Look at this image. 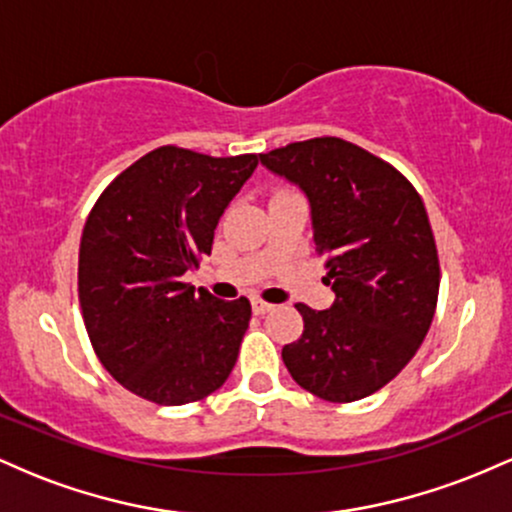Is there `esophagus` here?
I'll return each mask as SVG.
<instances>
[{"label": "esophagus", "instance_id": "1", "mask_svg": "<svg viewBox=\"0 0 512 512\" xmlns=\"http://www.w3.org/2000/svg\"><path fill=\"white\" fill-rule=\"evenodd\" d=\"M269 310H274L272 303H264V301H260V298H255V301H252V313L255 315H264V313H269Z\"/></svg>", "mask_w": 512, "mask_h": 512}]
</instances>
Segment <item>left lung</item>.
I'll return each mask as SVG.
<instances>
[{
	"instance_id": "1",
	"label": "left lung",
	"mask_w": 512,
	"mask_h": 512,
	"mask_svg": "<svg viewBox=\"0 0 512 512\" xmlns=\"http://www.w3.org/2000/svg\"><path fill=\"white\" fill-rule=\"evenodd\" d=\"M310 204L334 303H298L303 334L281 349L291 378L325 402H356L411 361L436 313L440 267L419 192L383 158L337 137L260 154Z\"/></svg>"
}]
</instances>
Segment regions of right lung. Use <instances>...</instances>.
<instances>
[{
    "mask_svg": "<svg viewBox=\"0 0 512 512\" xmlns=\"http://www.w3.org/2000/svg\"><path fill=\"white\" fill-rule=\"evenodd\" d=\"M260 156L211 158L161 146L110 182L79 248V303L93 351L134 395L197 402L226 383L252 315L182 284Z\"/></svg>",
    "mask_w": 512,
    "mask_h": 512,
    "instance_id": "right-lung-1",
    "label": "right lung"
}]
</instances>
